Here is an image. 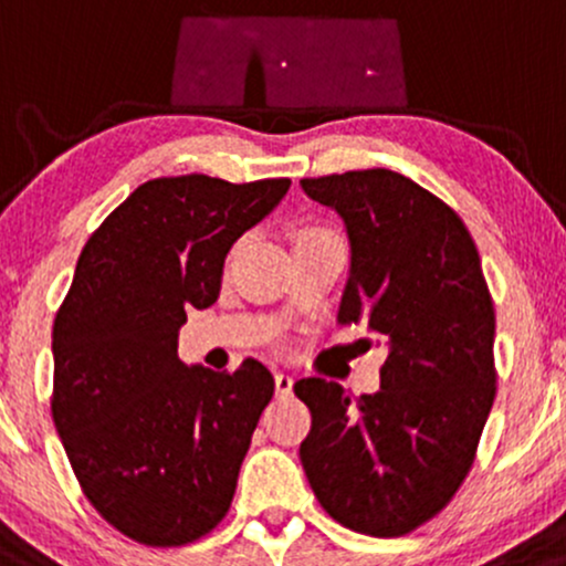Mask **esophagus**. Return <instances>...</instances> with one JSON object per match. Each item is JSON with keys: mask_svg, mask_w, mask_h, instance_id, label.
Instances as JSON below:
<instances>
[{"mask_svg": "<svg viewBox=\"0 0 566 566\" xmlns=\"http://www.w3.org/2000/svg\"><path fill=\"white\" fill-rule=\"evenodd\" d=\"M291 390H294V377H291V374L277 371L275 374V392H277V396H281V398L291 396Z\"/></svg>", "mask_w": 566, "mask_h": 566, "instance_id": "esophagus-1", "label": "esophagus"}]
</instances>
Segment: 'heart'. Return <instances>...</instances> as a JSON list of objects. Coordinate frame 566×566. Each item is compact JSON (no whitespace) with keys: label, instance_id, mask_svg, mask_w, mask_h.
Returning a JSON list of instances; mask_svg holds the SVG:
<instances>
[{"label":"heart","instance_id":"obj_1","mask_svg":"<svg viewBox=\"0 0 566 566\" xmlns=\"http://www.w3.org/2000/svg\"><path fill=\"white\" fill-rule=\"evenodd\" d=\"M304 232H326V230H304ZM304 232H302V234H304Z\"/></svg>","mask_w":566,"mask_h":566}]
</instances>
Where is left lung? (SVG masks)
Returning <instances> with one entry per match:
<instances>
[{"label":"left lung","mask_w":566,"mask_h":566,"mask_svg":"<svg viewBox=\"0 0 566 566\" xmlns=\"http://www.w3.org/2000/svg\"><path fill=\"white\" fill-rule=\"evenodd\" d=\"M302 189L342 216L350 240L336 321L364 323L387 347L382 385L355 403L323 377L294 385L313 415L304 473L342 526L403 537L473 468L497 392L492 296L468 227L420 184L368 168L302 179Z\"/></svg>","instance_id":"obj_1"}]
</instances>
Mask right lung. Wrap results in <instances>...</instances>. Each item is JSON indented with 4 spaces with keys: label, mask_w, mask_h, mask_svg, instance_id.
<instances>
[{
    "label": "right lung",
    "mask_w": 566,
    "mask_h": 566,
    "mask_svg": "<svg viewBox=\"0 0 566 566\" xmlns=\"http://www.w3.org/2000/svg\"><path fill=\"white\" fill-rule=\"evenodd\" d=\"M289 179L202 174L142 184L80 253L53 323V422L91 505L151 548L200 539L227 516L275 379L259 360H179L187 310L219 300L234 240Z\"/></svg>",
    "instance_id": "1"
}]
</instances>
